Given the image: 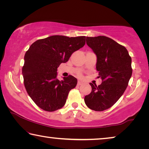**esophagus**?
Returning <instances> with one entry per match:
<instances>
[{
  "label": "esophagus",
  "instance_id": "1",
  "mask_svg": "<svg viewBox=\"0 0 149 149\" xmlns=\"http://www.w3.org/2000/svg\"><path fill=\"white\" fill-rule=\"evenodd\" d=\"M83 84H84V83L81 81H77V85H81Z\"/></svg>",
  "mask_w": 149,
  "mask_h": 149
}]
</instances>
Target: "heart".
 <instances>
[{
    "mask_svg": "<svg viewBox=\"0 0 149 149\" xmlns=\"http://www.w3.org/2000/svg\"><path fill=\"white\" fill-rule=\"evenodd\" d=\"M79 76H81V74H79Z\"/></svg>",
    "mask_w": 149,
    "mask_h": 149,
    "instance_id": "b5f03b06",
    "label": "heart"
}]
</instances>
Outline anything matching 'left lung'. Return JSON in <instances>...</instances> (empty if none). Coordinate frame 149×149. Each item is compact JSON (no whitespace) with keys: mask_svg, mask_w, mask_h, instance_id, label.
I'll use <instances>...</instances> for the list:
<instances>
[{"mask_svg":"<svg viewBox=\"0 0 149 149\" xmlns=\"http://www.w3.org/2000/svg\"><path fill=\"white\" fill-rule=\"evenodd\" d=\"M86 42L97 55L96 68L102 84L90 83L92 91L84 100L90 109L103 111L112 107L127 88L132 75V58L125 47L109 37H87Z\"/></svg>","mask_w":149,"mask_h":149,"instance_id":"1","label":"left lung"}]
</instances>
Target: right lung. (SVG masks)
I'll return each instance as SVG.
<instances>
[{
    "label": "right lung",
    "mask_w": 149,
    "mask_h": 149,
    "mask_svg": "<svg viewBox=\"0 0 149 149\" xmlns=\"http://www.w3.org/2000/svg\"><path fill=\"white\" fill-rule=\"evenodd\" d=\"M85 38L52 35L37 40L27 50L22 67L24 85L31 99L41 109L53 112L64 106L77 80L71 75L58 80L57 68L84 46Z\"/></svg>",
    "instance_id": "add662e5"
}]
</instances>
